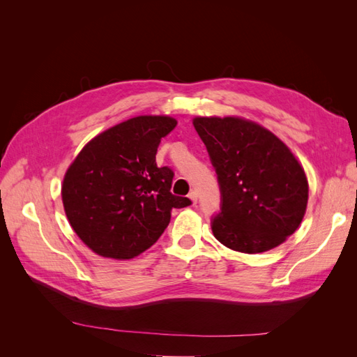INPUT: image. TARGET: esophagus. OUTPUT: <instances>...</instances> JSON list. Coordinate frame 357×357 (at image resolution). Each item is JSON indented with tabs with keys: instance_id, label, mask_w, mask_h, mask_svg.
Wrapping results in <instances>:
<instances>
[{
	"instance_id": "1",
	"label": "esophagus",
	"mask_w": 357,
	"mask_h": 357,
	"mask_svg": "<svg viewBox=\"0 0 357 357\" xmlns=\"http://www.w3.org/2000/svg\"><path fill=\"white\" fill-rule=\"evenodd\" d=\"M188 197H189V199H190L193 204H197V201H198V193H197V190H190Z\"/></svg>"
}]
</instances>
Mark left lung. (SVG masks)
<instances>
[{
  "instance_id": "obj_1",
  "label": "left lung",
  "mask_w": 357,
  "mask_h": 357,
  "mask_svg": "<svg viewBox=\"0 0 357 357\" xmlns=\"http://www.w3.org/2000/svg\"><path fill=\"white\" fill-rule=\"evenodd\" d=\"M198 135L208 150L222 192V211L211 222L215 240L255 255L283 244L304 219L305 171L269 129L238 116H198Z\"/></svg>"
}]
</instances>
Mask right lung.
<instances>
[{"label":"right lung","mask_w":357,"mask_h":357,"mask_svg":"<svg viewBox=\"0 0 357 357\" xmlns=\"http://www.w3.org/2000/svg\"><path fill=\"white\" fill-rule=\"evenodd\" d=\"M169 116H137L93 137L63 176L61 197L73 231L102 257L132 259L152 247L172 208L190 199L169 192L174 172L156 165Z\"/></svg>","instance_id":"1"}]
</instances>
